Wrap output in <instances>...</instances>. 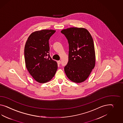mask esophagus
I'll return each mask as SVG.
<instances>
[{
	"label": "esophagus",
	"instance_id": "esophagus-1",
	"mask_svg": "<svg viewBox=\"0 0 123 123\" xmlns=\"http://www.w3.org/2000/svg\"><path fill=\"white\" fill-rule=\"evenodd\" d=\"M57 63H58L59 64H60L61 63V61H60V60H59V61H57Z\"/></svg>",
	"mask_w": 123,
	"mask_h": 123
}]
</instances>
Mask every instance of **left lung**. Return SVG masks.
Wrapping results in <instances>:
<instances>
[{
    "instance_id": "obj_1",
    "label": "left lung",
    "mask_w": 123,
    "mask_h": 123,
    "mask_svg": "<svg viewBox=\"0 0 123 123\" xmlns=\"http://www.w3.org/2000/svg\"><path fill=\"white\" fill-rule=\"evenodd\" d=\"M61 32L65 36L69 45L68 61L64 67L68 78L76 83L85 81L95 65L93 40L84 28L71 27Z\"/></svg>"
}]
</instances>
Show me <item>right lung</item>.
<instances>
[{
	"label": "right lung",
	"mask_w": 123,
	"mask_h": 123,
	"mask_svg": "<svg viewBox=\"0 0 123 123\" xmlns=\"http://www.w3.org/2000/svg\"><path fill=\"white\" fill-rule=\"evenodd\" d=\"M56 31H36L28 37L24 48V57L27 70L37 82L50 81L56 73L58 65L49 55V40Z\"/></svg>",
	"instance_id": "1"
}]
</instances>
